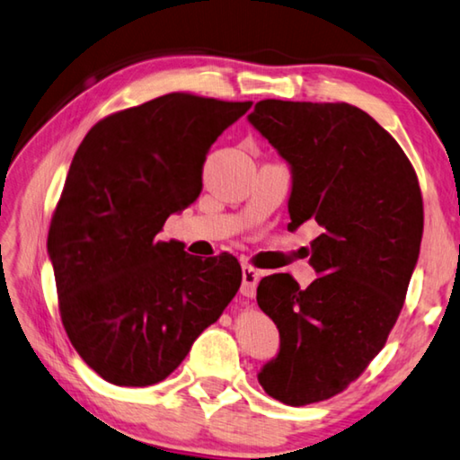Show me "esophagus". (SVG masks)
Wrapping results in <instances>:
<instances>
[{
	"label": "esophagus",
	"mask_w": 460,
	"mask_h": 460,
	"mask_svg": "<svg viewBox=\"0 0 460 460\" xmlns=\"http://www.w3.org/2000/svg\"><path fill=\"white\" fill-rule=\"evenodd\" d=\"M262 277V270L254 269L252 264L244 262L243 264V287H240V293L244 296H252L256 293V285H259V280Z\"/></svg>",
	"instance_id": "1"
}]
</instances>
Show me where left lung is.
Instances as JSON below:
<instances>
[{"mask_svg":"<svg viewBox=\"0 0 460 460\" xmlns=\"http://www.w3.org/2000/svg\"><path fill=\"white\" fill-rule=\"evenodd\" d=\"M248 120L293 169L291 224L315 220L307 288L269 275L259 307L280 333L262 390L288 406L337 396L382 351L406 301L424 230L422 191L396 139L348 102L267 99Z\"/></svg>","mask_w":460,"mask_h":460,"instance_id":"obj_1","label":"left lung"}]
</instances>
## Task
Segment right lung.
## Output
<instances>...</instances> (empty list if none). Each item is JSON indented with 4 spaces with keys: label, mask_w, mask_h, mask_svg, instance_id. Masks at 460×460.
I'll use <instances>...</instances> for the list:
<instances>
[{
    "label": "right lung",
    "mask_w": 460,
    "mask_h": 460,
    "mask_svg": "<svg viewBox=\"0 0 460 460\" xmlns=\"http://www.w3.org/2000/svg\"><path fill=\"white\" fill-rule=\"evenodd\" d=\"M251 107L169 93L101 119L76 149L48 254L64 332L102 380H165L238 293L234 256L201 261L155 236L198 199L209 147Z\"/></svg>",
    "instance_id": "obj_1"
}]
</instances>
